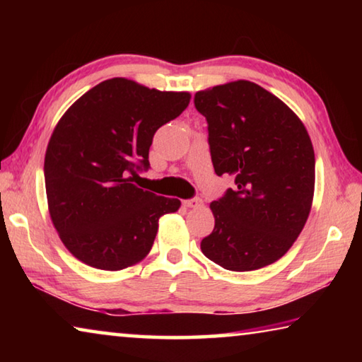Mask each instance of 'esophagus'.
<instances>
[{"label": "esophagus", "instance_id": "1", "mask_svg": "<svg viewBox=\"0 0 362 362\" xmlns=\"http://www.w3.org/2000/svg\"><path fill=\"white\" fill-rule=\"evenodd\" d=\"M183 204H185V207H192V209H196V207L203 206V199H201V198L185 199V201H183Z\"/></svg>", "mask_w": 362, "mask_h": 362}]
</instances>
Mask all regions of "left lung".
I'll return each instance as SVG.
<instances>
[{
  "mask_svg": "<svg viewBox=\"0 0 362 362\" xmlns=\"http://www.w3.org/2000/svg\"><path fill=\"white\" fill-rule=\"evenodd\" d=\"M194 107L207 121L214 170L235 177V188L211 203L216 225L201 250L231 272L279 260L313 203L315 151L303 122L276 95L244 79L199 90Z\"/></svg>",
  "mask_w": 362,
  "mask_h": 362,
  "instance_id": "1",
  "label": "left lung"
}]
</instances>
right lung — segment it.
Returning a JSON list of instances; mask_svg holds the SVG:
<instances>
[{
    "label": "right lung",
    "instance_id": "add662e5",
    "mask_svg": "<svg viewBox=\"0 0 362 362\" xmlns=\"http://www.w3.org/2000/svg\"><path fill=\"white\" fill-rule=\"evenodd\" d=\"M189 99L112 78L60 118L46 150V194L60 240L78 260L118 272L150 252L159 217L180 201L139 188L134 179L150 168L155 132Z\"/></svg>",
    "mask_w": 362,
    "mask_h": 362
}]
</instances>
